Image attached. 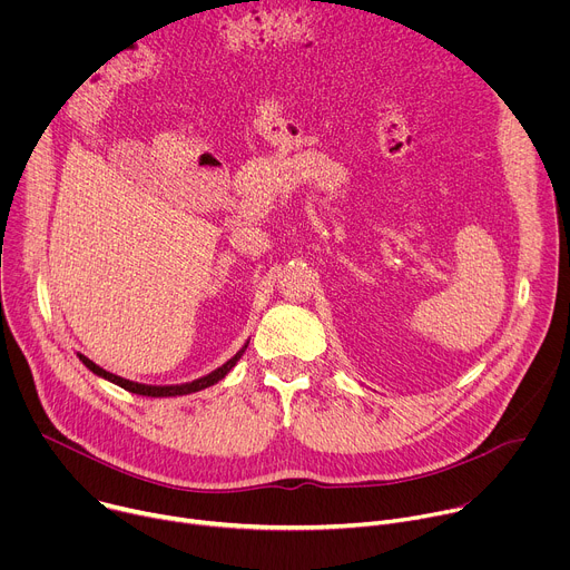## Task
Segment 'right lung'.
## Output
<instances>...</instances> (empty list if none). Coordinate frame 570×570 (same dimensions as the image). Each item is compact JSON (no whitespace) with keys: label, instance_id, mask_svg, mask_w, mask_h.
Returning a JSON list of instances; mask_svg holds the SVG:
<instances>
[{"label":"right lung","instance_id":"1","mask_svg":"<svg viewBox=\"0 0 570 570\" xmlns=\"http://www.w3.org/2000/svg\"><path fill=\"white\" fill-rule=\"evenodd\" d=\"M250 343V341H248ZM248 343L243 345L227 363H223L220 367H216L214 372H209V374H205V376H200V379H196V381H189V383H180V385H146V383H137V381H130V379H124V376H117V374H112V372H108V370H104V367H99L95 361H90L88 356H83V354H76L78 356V361L83 363L92 374H97L99 379H106V381H110V383H115V385H119V387H124V390H128V392H132V394H141V396H155V399H161V396H183V394H191V392H200V390H205V387H209V385H214V383H218L220 379H225L227 376V372L240 361V356H243V352L248 350Z\"/></svg>","mask_w":570,"mask_h":570}]
</instances>
